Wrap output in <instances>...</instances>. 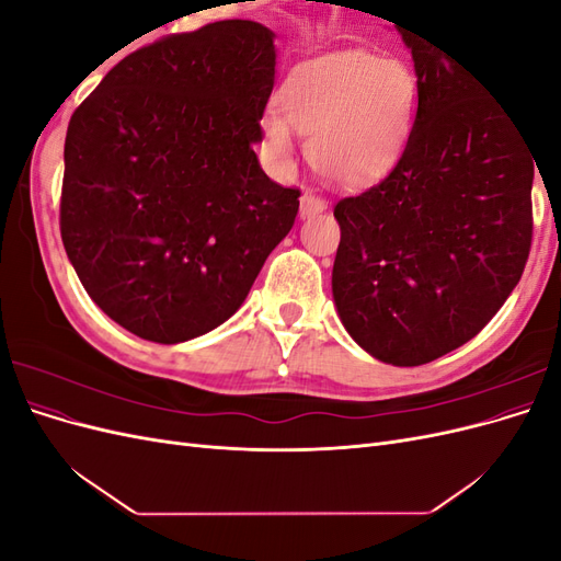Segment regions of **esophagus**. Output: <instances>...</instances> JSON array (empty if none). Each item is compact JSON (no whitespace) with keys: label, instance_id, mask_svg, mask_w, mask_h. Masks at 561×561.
Here are the masks:
<instances>
[{"label":"esophagus","instance_id":"esophagus-1","mask_svg":"<svg viewBox=\"0 0 561 561\" xmlns=\"http://www.w3.org/2000/svg\"><path fill=\"white\" fill-rule=\"evenodd\" d=\"M322 210H328V203L322 201L320 196H316V194H304L301 196V201H299V217L301 219H309V217H313Z\"/></svg>","mask_w":561,"mask_h":561}]
</instances>
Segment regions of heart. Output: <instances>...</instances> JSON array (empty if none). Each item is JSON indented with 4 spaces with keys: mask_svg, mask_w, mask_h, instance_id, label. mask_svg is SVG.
I'll return each mask as SVG.
<instances>
[{
    "mask_svg": "<svg viewBox=\"0 0 561 561\" xmlns=\"http://www.w3.org/2000/svg\"><path fill=\"white\" fill-rule=\"evenodd\" d=\"M419 83L400 58L342 50L299 62L280 87V112H266L262 135L268 157L290 165L295 133L309 138L307 154L320 175L365 184L398 161L412 128Z\"/></svg>",
    "mask_w": 561,
    "mask_h": 561,
    "instance_id": "1",
    "label": "heart"
}]
</instances>
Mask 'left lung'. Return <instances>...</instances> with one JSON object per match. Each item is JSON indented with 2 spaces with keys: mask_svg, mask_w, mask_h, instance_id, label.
<instances>
[{
  "mask_svg": "<svg viewBox=\"0 0 561 561\" xmlns=\"http://www.w3.org/2000/svg\"><path fill=\"white\" fill-rule=\"evenodd\" d=\"M398 32L419 83L414 124L388 178L334 206L332 297L371 358L416 367L470 342L515 290L531 248L536 159L480 79Z\"/></svg>",
  "mask_w": 561,
  "mask_h": 561,
  "instance_id": "8db88e82",
  "label": "left lung"
}]
</instances>
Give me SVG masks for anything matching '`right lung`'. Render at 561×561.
<instances>
[{
  "instance_id": "add662e5",
  "label": "right lung",
  "mask_w": 561,
  "mask_h": 561,
  "mask_svg": "<svg viewBox=\"0 0 561 561\" xmlns=\"http://www.w3.org/2000/svg\"><path fill=\"white\" fill-rule=\"evenodd\" d=\"M274 37L219 21L138 48L67 126L65 252L98 307L147 342L222 325L295 225L299 192L254 154Z\"/></svg>"
}]
</instances>
